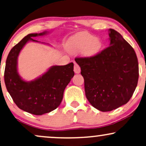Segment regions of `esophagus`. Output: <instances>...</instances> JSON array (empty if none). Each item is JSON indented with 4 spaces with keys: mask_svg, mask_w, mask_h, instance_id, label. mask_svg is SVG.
Segmentation results:
<instances>
[{
    "mask_svg": "<svg viewBox=\"0 0 146 146\" xmlns=\"http://www.w3.org/2000/svg\"><path fill=\"white\" fill-rule=\"evenodd\" d=\"M81 71V68L80 66L78 65L77 63H75L74 64V72L75 73H80Z\"/></svg>",
    "mask_w": 146,
    "mask_h": 146,
    "instance_id": "1",
    "label": "esophagus"
}]
</instances>
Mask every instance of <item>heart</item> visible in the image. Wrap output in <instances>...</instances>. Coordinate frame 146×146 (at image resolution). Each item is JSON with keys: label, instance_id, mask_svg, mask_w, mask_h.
I'll use <instances>...</instances> for the list:
<instances>
[{"label": "heart", "instance_id": "1", "mask_svg": "<svg viewBox=\"0 0 146 146\" xmlns=\"http://www.w3.org/2000/svg\"><path fill=\"white\" fill-rule=\"evenodd\" d=\"M101 40L94 35L86 32H82L75 35L69 39L68 47L73 52L83 51L84 56L92 57L99 53L102 48Z\"/></svg>", "mask_w": 146, "mask_h": 146}]
</instances>
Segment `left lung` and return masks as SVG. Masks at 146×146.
Returning <instances> with one entry per match:
<instances>
[{
	"instance_id": "left-lung-1",
	"label": "left lung",
	"mask_w": 146,
	"mask_h": 146,
	"mask_svg": "<svg viewBox=\"0 0 146 146\" xmlns=\"http://www.w3.org/2000/svg\"><path fill=\"white\" fill-rule=\"evenodd\" d=\"M110 46L96 56L76 58L86 96L94 108L110 111L127 103L137 86L139 64L134 49L118 32L109 29Z\"/></svg>"
}]
</instances>
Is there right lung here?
I'll return each mask as SVG.
<instances>
[{
    "label": "right lung",
    "mask_w": 146,
    "mask_h": 146,
    "mask_svg": "<svg viewBox=\"0 0 146 146\" xmlns=\"http://www.w3.org/2000/svg\"><path fill=\"white\" fill-rule=\"evenodd\" d=\"M41 33H31L23 38L11 49L6 60L5 83L14 103L21 110L34 115H43L59 106L66 86L74 76L73 63L52 66L44 74L35 80L26 82L17 71V58L20 51L29 41L39 42L34 37L43 36Z\"/></svg>",
    "instance_id": "right-lung-1"
}]
</instances>
